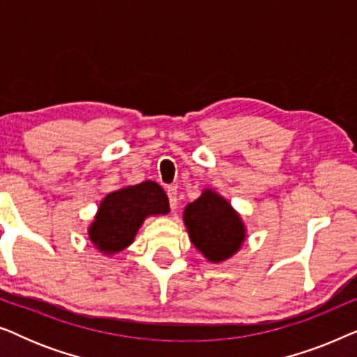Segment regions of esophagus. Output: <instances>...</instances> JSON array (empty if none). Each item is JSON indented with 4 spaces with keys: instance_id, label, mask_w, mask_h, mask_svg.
<instances>
[{
    "instance_id": "1",
    "label": "esophagus",
    "mask_w": 357,
    "mask_h": 357,
    "mask_svg": "<svg viewBox=\"0 0 357 357\" xmlns=\"http://www.w3.org/2000/svg\"><path fill=\"white\" fill-rule=\"evenodd\" d=\"M167 197H169L170 208H172V209L177 208V190H175L174 187H169L167 188Z\"/></svg>"
}]
</instances>
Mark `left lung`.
I'll return each mask as SVG.
<instances>
[{"instance_id":"8db88e82","label":"left lung","mask_w":357,"mask_h":357,"mask_svg":"<svg viewBox=\"0 0 357 357\" xmlns=\"http://www.w3.org/2000/svg\"><path fill=\"white\" fill-rule=\"evenodd\" d=\"M183 222L193 245L213 263L231 258L245 241L242 218L211 188L203 190L202 197L187 204Z\"/></svg>"}]
</instances>
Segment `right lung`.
Here are the masks:
<instances>
[{
  "mask_svg": "<svg viewBox=\"0 0 357 357\" xmlns=\"http://www.w3.org/2000/svg\"><path fill=\"white\" fill-rule=\"evenodd\" d=\"M169 211V198L160 185L146 180L107 195L87 234L102 253L114 255L133 243L146 218Z\"/></svg>",
  "mask_w": 357,
  "mask_h": 357,
  "instance_id": "obj_1",
  "label": "right lung"
}]
</instances>
